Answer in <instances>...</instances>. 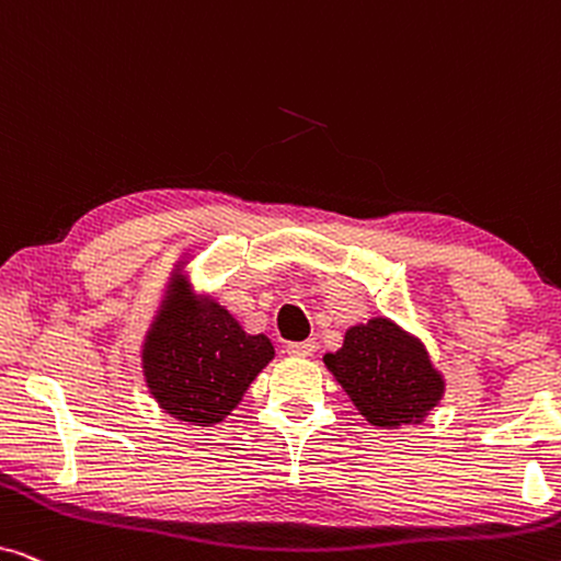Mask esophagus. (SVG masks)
<instances>
[{
	"label": "esophagus",
	"mask_w": 561,
	"mask_h": 561,
	"mask_svg": "<svg viewBox=\"0 0 561 561\" xmlns=\"http://www.w3.org/2000/svg\"><path fill=\"white\" fill-rule=\"evenodd\" d=\"M286 350H288V355H290V357H311L313 352H317V342H313V340H306V342H290Z\"/></svg>",
	"instance_id": "1"
}]
</instances>
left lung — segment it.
<instances>
[{
  "label": "left lung",
  "mask_w": 561,
  "mask_h": 561,
  "mask_svg": "<svg viewBox=\"0 0 561 561\" xmlns=\"http://www.w3.org/2000/svg\"><path fill=\"white\" fill-rule=\"evenodd\" d=\"M324 365L373 426L419 424L442 401L444 378L416 336L390 319L350 327Z\"/></svg>",
  "instance_id": "obj_1"
}]
</instances>
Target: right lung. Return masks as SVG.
<instances>
[{"instance_id": "obj_1", "label": "right lung", "mask_w": 561, "mask_h": 561, "mask_svg": "<svg viewBox=\"0 0 561 561\" xmlns=\"http://www.w3.org/2000/svg\"><path fill=\"white\" fill-rule=\"evenodd\" d=\"M168 294L142 344L145 382L173 419L194 426L219 424L275 350L265 334L244 332L211 298L186 301L183 275H173Z\"/></svg>"}]
</instances>
